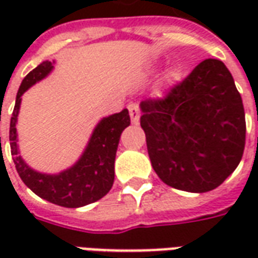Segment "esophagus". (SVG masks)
Returning a JSON list of instances; mask_svg holds the SVG:
<instances>
[{"mask_svg":"<svg viewBox=\"0 0 258 258\" xmlns=\"http://www.w3.org/2000/svg\"><path fill=\"white\" fill-rule=\"evenodd\" d=\"M128 112H130V117H131V121L134 124H138L140 121V116H141V109L138 103H131L128 106Z\"/></svg>","mask_w":258,"mask_h":258,"instance_id":"obj_1","label":"esophagus"}]
</instances>
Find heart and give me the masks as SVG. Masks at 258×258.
Instances as JSON below:
<instances>
[{
	"instance_id": "1",
	"label": "heart",
	"mask_w": 258,
	"mask_h": 258,
	"mask_svg": "<svg viewBox=\"0 0 258 258\" xmlns=\"http://www.w3.org/2000/svg\"><path fill=\"white\" fill-rule=\"evenodd\" d=\"M178 76H179V73L177 72V70H171V72L167 74V79L170 80V81H174V80L178 79Z\"/></svg>"
}]
</instances>
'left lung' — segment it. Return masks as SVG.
I'll use <instances>...</instances> for the list:
<instances>
[{
	"label": "left lung",
	"mask_w": 258,
	"mask_h": 258,
	"mask_svg": "<svg viewBox=\"0 0 258 258\" xmlns=\"http://www.w3.org/2000/svg\"><path fill=\"white\" fill-rule=\"evenodd\" d=\"M152 167L164 184L209 192L238 167L246 141L242 98L218 59H206L163 98L141 102Z\"/></svg>",
	"instance_id": "obj_1"
}]
</instances>
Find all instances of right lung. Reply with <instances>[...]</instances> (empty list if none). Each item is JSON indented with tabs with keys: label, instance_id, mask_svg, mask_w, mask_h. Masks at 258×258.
<instances>
[{
	"label": "right lung",
	"instance_id": "add662e5",
	"mask_svg": "<svg viewBox=\"0 0 258 258\" xmlns=\"http://www.w3.org/2000/svg\"><path fill=\"white\" fill-rule=\"evenodd\" d=\"M51 62H42L26 76L18 91L14 113L11 117L9 141L16 171L22 181L36 195L53 205L76 209L94 203L110 190L114 181V159L123 130L130 125L127 109L102 118L96 125L83 156L73 167L59 174H42L34 171L19 156L16 121L22 95L52 70ZM1 140V138H0Z\"/></svg>",
	"mask_w": 258,
	"mask_h": 258
}]
</instances>
